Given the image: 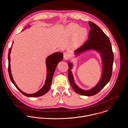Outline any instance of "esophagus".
<instances>
[{"mask_svg": "<svg viewBox=\"0 0 128 128\" xmlns=\"http://www.w3.org/2000/svg\"><path fill=\"white\" fill-rule=\"evenodd\" d=\"M63 56H64V59L65 60H67V59H68L70 58V54H69V53L65 52L64 53Z\"/></svg>", "mask_w": 128, "mask_h": 128, "instance_id": "esophagus-1", "label": "esophagus"}]
</instances>
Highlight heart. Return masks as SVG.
I'll return each instance as SVG.
<instances>
[{
    "label": "heart",
    "mask_w": 128,
    "mask_h": 128,
    "mask_svg": "<svg viewBox=\"0 0 128 128\" xmlns=\"http://www.w3.org/2000/svg\"><path fill=\"white\" fill-rule=\"evenodd\" d=\"M65 32L68 36L74 34V40L76 44L82 42L87 36L86 29L85 28L79 27L78 24L74 23H71L66 26Z\"/></svg>",
    "instance_id": "heart-1"
}]
</instances>
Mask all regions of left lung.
Segmentation results:
<instances>
[{
  "label": "left lung",
  "mask_w": 128,
  "mask_h": 128,
  "mask_svg": "<svg viewBox=\"0 0 128 128\" xmlns=\"http://www.w3.org/2000/svg\"><path fill=\"white\" fill-rule=\"evenodd\" d=\"M88 23L90 28L88 39L82 46L75 51V53L78 55L81 53L92 50L99 52L102 58L103 66L102 78L94 88L88 90H83L75 84L71 71L73 64L71 62H68V78L71 86L76 93L82 96H92L98 93L109 82L112 76L114 55L108 37L94 23L89 21Z\"/></svg>",
  "instance_id": "obj_1"
}]
</instances>
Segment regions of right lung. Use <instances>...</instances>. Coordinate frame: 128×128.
I'll list each match as a JSON object with an SVG mask.
<instances>
[{"label":"right lung","mask_w":128,"mask_h":128,"mask_svg":"<svg viewBox=\"0 0 128 128\" xmlns=\"http://www.w3.org/2000/svg\"><path fill=\"white\" fill-rule=\"evenodd\" d=\"M26 26L24 29H23L22 30L26 29ZM30 27V26H28V28ZM12 48V46H11ZM11 51V48H9V52H8V73L10 78L13 84H14V86H16V88L24 96L28 97L30 98H36V97H38L40 96H42L44 95L46 92H48V91L50 90V88L51 84H52V77L54 74V73L55 72V69L56 68V66L58 64V63L61 61L63 58V54L61 52H56L48 56L46 59V65L47 68V75H46V78L45 82V84L44 86H42V88L39 90L38 92H37L36 93L32 94H28L25 92L22 91L15 84L14 80H13V77L11 74V66H10V53Z\"/></svg>","instance_id":"add662e5"}]
</instances>
